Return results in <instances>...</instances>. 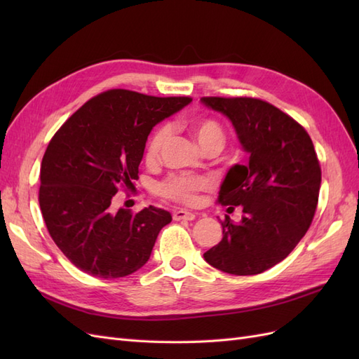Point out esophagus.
<instances>
[{
    "instance_id": "obj_1",
    "label": "esophagus",
    "mask_w": 359,
    "mask_h": 359,
    "mask_svg": "<svg viewBox=\"0 0 359 359\" xmlns=\"http://www.w3.org/2000/svg\"><path fill=\"white\" fill-rule=\"evenodd\" d=\"M194 217H196V214L190 212V211H186V210L173 211V220H175V222H180V220H194Z\"/></svg>"
}]
</instances>
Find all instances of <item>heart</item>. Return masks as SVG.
I'll return each mask as SVG.
<instances>
[{
  "instance_id": "b5f03b06",
  "label": "heart",
  "mask_w": 359,
  "mask_h": 359,
  "mask_svg": "<svg viewBox=\"0 0 359 359\" xmlns=\"http://www.w3.org/2000/svg\"><path fill=\"white\" fill-rule=\"evenodd\" d=\"M190 132L203 151L208 148H217L220 151L224 145V130L214 119H196V121H191ZM170 136L172 130L169 126H161L160 128H157L148 144V158H157L168 145ZM206 187H208V181L205 178L190 175H172L160 184L158 191L161 196L168 199L182 203H193L196 201L198 193L201 190H205Z\"/></svg>"
}]
</instances>
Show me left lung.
Segmentation results:
<instances>
[{"label":"left lung","mask_w":359,"mask_h":359,"mask_svg":"<svg viewBox=\"0 0 359 359\" xmlns=\"http://www.w3.org/2000/svg\"><path fill=\"white\" fill-rule=\"evenodd\" d=\"M232 123L247 165H233L220 186L222 205L244 217L222 223V241L203 253L211 266L255 276L286 259L311 224L322 173L309 133L295 119L259 99L202 97Z\"/></svg>","instance_id":"obj_1"}]
</instances>
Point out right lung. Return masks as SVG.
I'll use <instances>...</instances> for the list:
<instances>
[{
	"label": "right lung",
	"mask_w": 359,
	"mask_h": 359,
	"mask_svg": "<svg viewBox=\"0 0 359 359\" xmlns=\"http://www.w3.org/2000/svg\"><path fill=\"white\" fill-rule=\"evenodd\" d=\"M190 97L109 90L93 97L52 137L41 160L39 202L48 231L70 262L100 278L142 268L170 212L112 210L118 187L137 180L148 135Z\"/></svg>",
	"instance_id": "add662e5"
}]
</instances>
